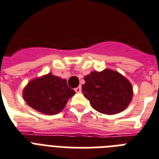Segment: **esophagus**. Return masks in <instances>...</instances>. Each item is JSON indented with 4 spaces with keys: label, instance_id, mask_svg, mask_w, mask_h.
Returning a JSON list of instances; mask_svg holds the SVG:
<instances>
[{
    "label": "esophagus",
    "instance_id": "34e87169",
    "mask_svg": "<svg viewBox=\"0 0 159 159\" xmlns=\"http://www.w3.org/2000/svg\"><path fill=\"white\" fill-rule=\"evenodd\" d=\"M75 91L77 93H80L81 91H82V86H77V88H75Z\"/></svg>",
    "mask_w": 159,
    "mask_h": 159
}]
</instances>
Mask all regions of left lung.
<instances>
[{
  "label": "left lung",
  "instance_id": "obj_1",
  "mask_svg": "<svg viewBox=\"0 0 159 159\" xmlns=\"http://www.w3.org/2000/svg\"><path fill=\"white\" fill-rule=\"evenodd\" d=\"M82 93L94 109L113 115L124 110L130 104L133 89L131 83L116 71L92 72L84 77Z\"/></svg>",
  "mask_w": 159,
  "mask_h": 159
}]
</instances>
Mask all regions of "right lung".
I'll use <instances>...</instances> for the list:
<instances>
[{"label":"right lung","instance_id":"1","mask_svg":"<svg viewBox=\"0 0 159 159\" xmlns=\"http://www.w3.org/2000/svg\"><path fill=\"white\" fill-rule=\"evenodd\" d=\"M74 94L75 91L68 86L66 80L51 73L31 81L23 92L29 106L49 115L59 113Z\"/></svg>","mask_w":159,"mask_h":159}]
</instances>
